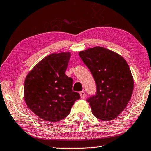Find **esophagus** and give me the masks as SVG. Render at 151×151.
Listing matches in <instances>:
<instances>
[{
    "label": "esophagus",
    "instance_id": "1",
    "mask_svg": "<svg viewBox=\"0 0 151 151\" xmlns=\"http://www.w3.org/2000/svg\"><path fill=\"white\" fill-rule=\"evenodd\" d=\"M85 92L83 91H82L80 92V96L81 98H85Z\"/></svg>",
    "mask_w": 151,
    "mask_h": 151
}]
</instances>
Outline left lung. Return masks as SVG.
Wrapping results in <instances>:
<instances>
[{
	"instance_id": "8db88e82",
	"label": "left lung",
	"mask_w": 151,
	"mask_h": 151,
	"mask_svg": "<svg viewBox=\"0 0 151 151\" xmlns=\"http://www.w3.org/2000/svg\"><path fill=\"white\" fill-rule=\"evenodd\" d=\"M96 84V93L87 99L98 119L109 121L123 111L130 101L134 81L126 61L119 54L103 47L79 52Z\"/></svg>"
}]
</instances>
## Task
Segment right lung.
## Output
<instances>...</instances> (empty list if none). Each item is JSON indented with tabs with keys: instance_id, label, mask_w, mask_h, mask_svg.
Listing matches in <instances>:
<instances>
[{
	"instance_id": "1",
	"label": "right lung",
	"mask_w": 151,
	"mask_h": 151,
	"mask_svg": "<svg viewBox=\"0 0 151 151\" xmlns=\"http://www.w3.org/2000/svg\"><path fill=\"white\" fill-rule=\"evenodd\" d=\"M70 54H52L40 61L26 76L24 97L32 111L50 122L68 116L80 95L73 91V78L65 75Z\"/></svg>"
}]
</instances>
